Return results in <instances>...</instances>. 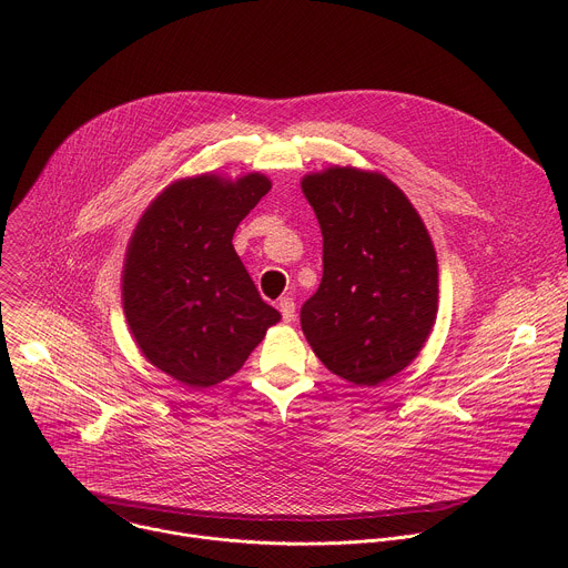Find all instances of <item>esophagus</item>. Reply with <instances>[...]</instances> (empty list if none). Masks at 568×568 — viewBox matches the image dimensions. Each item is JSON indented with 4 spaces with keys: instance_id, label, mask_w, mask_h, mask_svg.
<instances>
[{
    "instance_id": "obj_1",
    "label": "esophagus",
    "mask_w": 568,
    "mask_h": 568,
    "mask_svg": "<svg viewBox=\"0 0 568 568\" xmlns=\"http://www.w3.org/2000/svg\"><path fill=\"white\" fill-rule=\"evenodd\" d=\"M278 310H281V314H283L285 321H294V316H296V303H294V298L283 296V298L278 301Z\"/></svg>"
}]
</instances>
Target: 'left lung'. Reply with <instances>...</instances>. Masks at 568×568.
Returning <instances> with one entry per match:
<instances>
[{
	"label": "left lung",
	"mask_w": 568,
	"mask_h": 568,
	"mask_svg": "<svg viewBox=\"0 0 568 568\" xmlns=\"http://www.w3.org/2000/svg\"><path fill=\"white\" fill-rule=\"evenodd\" d=\"M301 189L323 235V278L301 307L303 335L328 371L377 386L418 357L436 323L434 242L382 173L331 166Z\"/></svg>",
	"instance_id": "obj_1"
}]
</instances>
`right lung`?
Masks as SVG:
<instances>
[{"mask_svg": "<svg viewBox=\"0 0 568 568\" xmlns=\"http://www.w3.org/2000/svg\"><path fill=\"white\" fill-rule=\"evenodd\" d=\"M272 189L261 173L169 184L139 217L123 265V312L141 355L191 388L247 362L281 321L233 250L235 226Z\"/></svg>", "mask_w": 568, "mask_h": 568, "instance_id": "1", "label": "right lung"}]
</instances>
